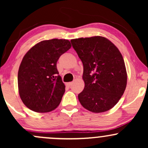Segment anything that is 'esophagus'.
<instances>
[{
  "label": "esophagus",
  "instance_id": "1",
  "mask_svg": "<svg viewBox=\"0 0 148 148\" xmlns=\"http://www.w3.org/2000/svg\"><path fill=\"white\" fill-rule=\"evenodd\" d=\"M72 84H73V82H69V83H67V84H66V85H67V86H68V87L70 88L71 86H72Z\"/></svg>",
  "mask_w": 148,
  "mask_h": 148
}]
</instances>
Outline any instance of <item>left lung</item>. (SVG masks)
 <instances>
[{"label": "left lung", "instance_id": "1", "mask_svg": "<svg viewBox=\"0 0 148 148\" xmlns=\"http://www.w3.org/2000/svg\"><path fill=\"white\" fill-rule=\"evenodd\" d=\"M84 65V90L78 97L93 113L110 110L118 102L127 86V72L121 53L108 39L95 36L71 40Z\"/></svg>", "mask_w": 148, "mask_h": 148}]
</instances>
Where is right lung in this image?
I'll list each match as a JSON object with an SVG mask.
<instances>
[{
	"instance_id": "1",
	"label": "right lung",
	"mask_w": 148,
	"mask_h": 148,
	"mask_svg": "<svg viewBox=\"0 0 148 148\" xmlns=\"http://www.w3.org/2000/svg\"><path fill=\"white\" fill-rule=\"evenodd\" d=\"M71 48L67 40H44L26 53L18 72V87L23 103L32 111L46 113L56 108L65 91L57 61Z\"/></svg>"
}]
</instances>
